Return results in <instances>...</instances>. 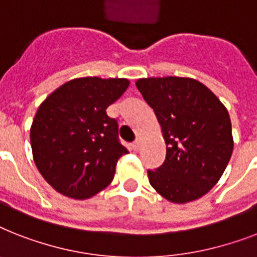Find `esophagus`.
<instances>
[{"label":"esophagus","mask_w":257,"mask_h":257,"mask_svg":"<svg viewBox=\"0 0 257 257\" xmlns=\"http://www.w3.org/2000/svg\"><path fill=\"white\" fill-rule=\"evenodd\" d=\"M140 147H141V139H137V140H136V141H135V143H133L132 149L137 152V150L140 149Z\"/></svg>","instance_id":"obj_1"}]
</instances>
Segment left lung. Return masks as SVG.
Segmentation results:
<instances>
[{
  "mask_svg": "<svg viewBox=\"0 0 257 257\" xmlns=\"http://www.w3.org/2000/svg\"><path fill=\"white\" fill-rule=\"evenodd\" d=\"M136 85L153 108L166 144L164 164L148 170L150 185L173 203L199 199L218 183L232 154L228 110L195 79L144 78Z\"/></svg>",
  "mask_w": 257,
  "mask_h": 257,
  "instance_id": "left-lung-1",
  "label": "left lung"
}]
</instances>
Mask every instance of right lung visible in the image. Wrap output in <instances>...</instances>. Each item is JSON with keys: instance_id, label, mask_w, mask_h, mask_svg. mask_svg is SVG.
Listing matches in <instances>:
<instances>
[{"instance_id": "right-lung-1", "label": "right lung", "mask_w": 257, "mask_h": 257, "mask_svg": "<svg viewBox=\"0 0 257 257\" xmlns=\"http://www.w3.org/2000/svg\"><path fill=\"white\" fill-rule=\"evenodd\" d=\"M128 87L124 78L72 79L39 105L30 128L33 158L58 193L87 199L112 182L118 158L128 150L105 109Z\"/></svg>"}]
</instances>
